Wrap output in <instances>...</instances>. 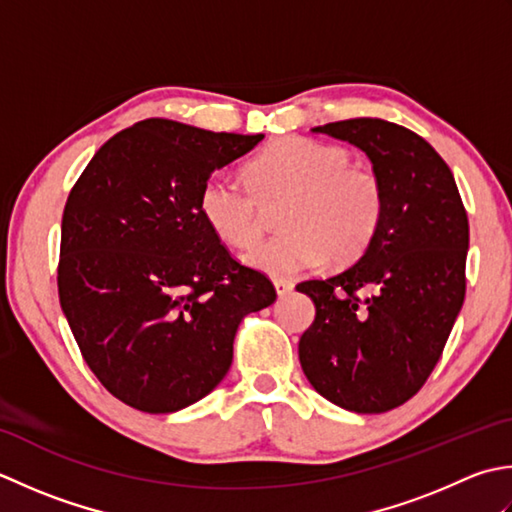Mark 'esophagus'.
<instances>
[{"instance_id": "obj_1", "label": "esophagus", "mask_w": 512, "mask_h": 512, "mask_svg": "<svg viewBox=\"0 0 512 512\" xmlns=\"http://www.w3.org/2000/svg\"><path fill=\"white\" fill-rule=\"evenodd\" d=\"M274 287H276V294L283 298V296L291 294V289H294V283H291V280H287V278H276L274 280Z\"/></svg>"}]
</instances>
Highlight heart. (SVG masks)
I'll return each instance as SVG.
<instances>
[{
  "mask_svg": "<svg viewBox=\"0 0 512 512\" xmlns=\"http://www.w3.org/2000/svg\"><path fill=\"white\" fill-rule=\"evenodd\" d=\"M247 185L212 174L198 194V210L218 241L252 245L265 212L276 210L283 229L245 254V263L269 276H291L325 263L360 258L378 234L384 187L367 165L351 163L342 145L287 137L256 154L245 168Z\"/></svg>",
  "mask_w": 512,
  "mask_h": 512,
  "instance_id": "b5f03b06",
  "label": "heart"
}]
</instances>
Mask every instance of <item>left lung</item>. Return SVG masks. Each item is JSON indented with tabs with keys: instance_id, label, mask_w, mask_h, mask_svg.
Returning <instances> with one entry per match:
<instances>
[{
	"instance_id": "8db88e82",
	"label": "left lung",
	"mask_w": 512,
	"mask_h": 512,
	"mask_svg": "<svg viewBox=\"0 0 512 512\" xmlns=\"http://www.w3.org/2000/svg\"><path fill=\"white\" fill-rule=\"evenodd\" d=\"M314 132L367 152L384 214L358 263L296 287L316 305L298 356L322 398L384 413L411 400L442 358L464 305L468 216L451 168L404 125L362 117Z\"/></svg>"
}]
</instances>
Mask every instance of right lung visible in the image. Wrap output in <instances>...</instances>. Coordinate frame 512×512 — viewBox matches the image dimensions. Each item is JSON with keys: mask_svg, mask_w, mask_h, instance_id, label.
I'll return each mask as SVG.
<instances>
[{"mask_svg": "<svg viewBox=\"0 0 512 512\" xmlns=\"http://www.w3.org/2000/svg\"><path fill=\"white\" fill-rule=\"evenodd\" d=\"M263 137L145 119L103 143L72 185L59 302L90 371L132 409L205 398L229 371L243 318L276 300L198 210L212 172Z\"/></svg>", "mask_w": 512, "mask_h": 512, "instance_id": "1", "label": "right lung"}]
</instances>
